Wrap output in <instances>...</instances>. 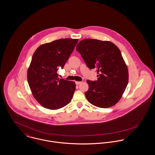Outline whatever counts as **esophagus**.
I'll return each mask as SVG.
<instances>
[{
    "mask_svg": "<svg viewBox=\"0 0 155 155\" xmlns=\"http://www.w3.org/2000/svg\"><path fill=\"white\" fill-rule=\"evenodd\" d=\"M81 83H82V82H81V81H75V84H76L77 85H79V84H80Z\"/></svg>",
    "mask_w": 155,
    "mask_h": 155,
    "instance_id": "1",
    "label": "esophagus"
}]
</instances>
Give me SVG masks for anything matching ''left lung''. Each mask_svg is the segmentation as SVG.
<instances>
[{"mask_svg": "<svg viewBox=\"0 0 155 155\" xmlns=\"http://www.w3.org/2000/svg\"><path fill=\"white\" fill-rule=\"evenodd\" d=\"M87 67L95 69L97 81L87 80L88 101L100 108L115 105L121 98L129 81L127 67L119 48L113 42L85 39L77 45Z\"/></svg>", "mask_w": 155, "mask_h": 155, "instance_id": "1", "label": "left lung"}]
</instances>
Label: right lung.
Returning a JSON list of instances; mask_svg holds the SVG:
<instances>
[{"instance_id": "right-lung-1", "label": "right lung", "mask_w": 155, "mask_h": 155, "mask_svg": "<svg viewBox=\"0 0 155 155\" xmlns=\"http://www.w3.org/2000/svg\"><path fill=\"white\" fill-rule=\"evenodd\" d=\"M78 41V39H60L36 49L27 78L32 95L42 106L57 110L71 101L75 84L60 79L57 71L64 68Z\"/></svg>"}]
</instances>
